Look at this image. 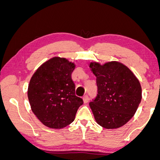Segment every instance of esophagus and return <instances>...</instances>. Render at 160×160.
I'll list each match as a JSON object with an SVG mask.
<instances>
[{"label": "esophagus", "instance_id": "obj_1", "mask_svg": "<svg viewBox=\"0 0 160 160\" xmlns=\"http://www.w3.org/2000/svg\"><path fill=\"white\" fill-rule=\"evenodd\" d=\"M83 101H84V103H87L89 101V97L87 95H85L83 97Z\"/></svg>", "mask_w": 160, "mask_h": 160}]
</instances>
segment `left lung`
I'll return each instance as SVG.
<instances>
[{"mask_svg": "<svg viewBox=\"0 0 160 160\" xmlns=\"http://www.w3.org/2000/svg\"><path fill=\"white\" fill-rule=\"evenodd\" d=\"M96 76L98 95L89 102L97 123L106 129L124 125L136 112L142 98L141 83L132 71L117 61L89 64Z\"/></svg>", "mask_w": 160, "mask_h": 160, "instance_id": "left-lung-1", "label": "left lung"}]
</instances>
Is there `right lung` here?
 <instances>
[{"label": "right lung", "instance_id": "right-lung-1", "mask_svg": "<svg viewBox=\"0 0 160 160\" xmlns=\"http://www.w3.org/2000/svg\"><path fill=\"white\" fill-rule=\"evenodd\" d=\"M74 62L54 57L39 66L28 84V98L31 110L43 125L62 129L73 122L83 104L75 95L71 73Z\"/></svg>", "mask_w": 160, "mask_h": 160}]
</instances>
